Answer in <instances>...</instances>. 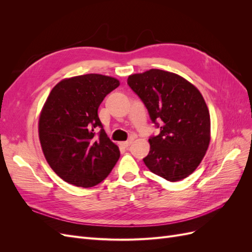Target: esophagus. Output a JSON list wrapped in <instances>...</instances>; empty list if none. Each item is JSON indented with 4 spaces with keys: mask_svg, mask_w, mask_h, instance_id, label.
Segmentation results:
<instances>
[{
    "mask_svg": "<svg viewBox=\"0 0 252 252\" xmlns=\"http://www.w3.org/2000/svg\"><path fill=\"white\" fill-rule=\"evenodd\" d=\"M131 143H132V139L128 140V141H126V142H122V143H120V145H121L122 147H124V148H128V147L130 146V145H131Z\"/></svg>",
    "mask_w": 252,
    "mask_h": 252,
    "instance_id": "obj_1",
    "label": "esophagus"
}]
</instances>
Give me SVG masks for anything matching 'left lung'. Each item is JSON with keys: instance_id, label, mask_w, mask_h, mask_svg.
<instances>
[{"instance_id": "1", "label": "left lung", "mask_w": 252, "mask_h": 252, "mask_svg": "<svg viewBox=\"0 0 252 252\" xmlns=\"http://www.w3.org/2000/svg\"><path fill=\"white\" fill-rule=\"evenodd\" d=\"M127 84L159 128L148 140L145 165L167 181L187 178L200 165L210 142V116L201 93L184 78L159 69L129 75Z\"/></svg>"}]
</instances>
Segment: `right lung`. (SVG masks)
<instances>
[{
    "instance_id": "add662e5",
    "label": "right lung",
    "mask_w": 252,
    "mask_h": 252,
    "mask_svg": "<svg viewBox=\"0 0 252 252\" xmlns=\"http://www.w3.org/2000/svg\"><path fill=\"white\" fill-rule=\"evenodd\" d=\"M119 85L107 75H78L58 83L44 104L39 120L42 150L52 170L69 184L95 186L118 162L119 147L106 134L97 109Z\"/></svg>"
}]
</instances>
